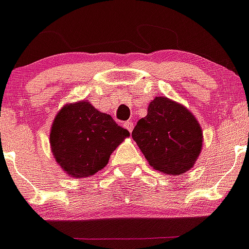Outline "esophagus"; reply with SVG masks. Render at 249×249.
<instances>
[{
  "mask_svg": "<svg viewBox=\"0 0 249 249\" xmlns=\"http://www.w3.org/2000/svg\"><path fill=\"white\" fill-rule=\"evenodd\" d=\"M124 128H126L131 133V131H133V128H134L133 121H126V123H124Z\"/></svg>",
  "mask_w": 249,
  "mask_h": 249,
  "instance_id": "obj_1",
  "label": "esophagus"
}]
</instances>
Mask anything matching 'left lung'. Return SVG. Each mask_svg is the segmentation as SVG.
Wrapping results in <instances>:
<instances>
[{"instance_id":"1","label":"left lung","mask_w":249,"mask_h":249,"mask_svg":"<svg viewBox=\"0 0 249 249\" xmlns=\"http://www.w3.org/2000/svg\"><path fill=\"white\" fill-rule=\"evenodd\" d=\"M131 137L149 165L169 175L192 169L203 142L201 125L193 114L166 97H155Z\"/></svg>"}]
</instances>
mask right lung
Listing matches in <instances>:
<instances>
[{
    "mask_svg": "<svg viewBox=\"0 0 249 249\" xmlns=\"http://www.w3.org/2000/svg\"><path fill=\"white\" fill-rule=\"evenodd\" d=\"M129 137L110 115L88 101L62 107L52 123L50 144L57 163L72 178H87L102 170L111 153Z\"/></svg>",
    "mask_w": 249,
    "mask_h": 249,
    "instance_id": "right-lung-1",
    "label": "right lung"
}]
</instances>
